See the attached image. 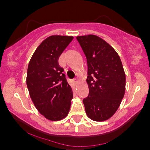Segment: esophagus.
<instances>
[{"mask_svg":"<svg viewBox=\"0 0 150 150\" xmlns=\"http://www.w3.org/2000/svg\"><path fill=\"white\" fill-rule=\"evenodd\" d=\"M73 82H74V84H75V85H77V83H78V79H73Z\"/></svg>","mask_w":150,"mask_h":150,"instance_id":"esophagus-1","label":"esophagus"}]
</instances>
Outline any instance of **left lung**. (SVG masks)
Instances as JSON below:
<instances>
[{
    "mask_svg": "<svg viewBox=\"0 0 150 150\" xmlns=\"http://www.w3.org/2000/svg\"><path fill=\"white\" fill-rule=\"evenodd\" d=\"M87 58L88 97L83 99L87 116L94 121L111 118L119 107L125 91V74L114 49L93 34L79 36Z\"/></svg>",
    "mask_w": 150,
    "mask_h": 150,
    "instance_id": "obj_1",
    "label": "left lung"
}]
</instances>
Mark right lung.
Segmentation results:
<instances>
[{
	"label": "right lung",
	"instance_id": "obj_1",
	"mask_svg": "<svg viewBox=\"0 0 150 150\" xmlns=\"http://www.w3.org/2000/svg\"><path fill=\"white\" fill-rule=\"evenodd\" d=\"M71 36L53 35L37 47L31 58L27 86L39 113L48 120L57 121L68 116L73 90L67 82L58 58L73 40Z\"/></svg>",
	"mask_w": 150,
	"mask_h": 150
}]
</instances>
